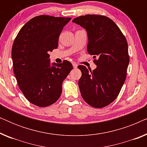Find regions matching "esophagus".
Listing matches in <instances>:
<instances>
[{
    "label": "esophagus",
    "mask_w": 147,
    "mask_h": 147,
    "mask_svg": "<svg viewBox=\"0 0 147 147\" xmlns=\"http://www.w3.org/2000/svg\"><path fill=\"white\" fill-rule=\"evenodd\" d=\"M72 65H73L74 68H77V67H78V64H77V63H72Z\"/></svg>",
    "instance_id": "34e87169"
}]
</instances>
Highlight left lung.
Segmentation results:
<instances>
[{"instance_id": "8db88e82", "label": "left lung", "mask_w": 147, "mask_h": 147, "mask_svg": "<svg viewBox=\"0 0 147 147\" xmlns=\"http://www.w3.org/2000/svg\"><path fill=\"white\" fill-rule=\"evenodd\" d=\"M72 22L86 29L88 52L94 55L97 65L93 71L84 65L78 67L82 71L78 82L82 96L92 107H105L115 100L125 82L129 63L127 41L116 24L106 16L86 15Z\"/></svg>"}]
</instances>
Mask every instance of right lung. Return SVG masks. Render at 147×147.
<instances>
[{"label": "right lung", "instance_id": "right-lung-1", "mask_svg": "<svg viewBox=\"0 0 147 147\" xmlns=\"http://www.w3.org/2000/svg\"><path fill=\"white\" fill-rule=\"evenodd\" d=\"M71 18L40 15L29 20L17 34L11 56L13 71L25 97L39 107L59 99L62 83L73 65L64 60L51 65L49 51L58 47L60 33Z\"/></svg>", "mask_w": 147, "mask_h": 147}]
</instances>
